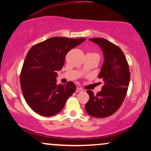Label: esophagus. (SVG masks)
<instances>
[{"mask_svg": "<svg viewBox=\"0 0 151 151\" xmlns=\"http://www.w3.org/2000/svg\"><path fill=\"white\" fill-rule=\"evenodd\" d=\"M81 91H83V89H81V87H77V89H76V92H81Z\"/></svg>", "mask_w": 151, "mask_h": 151, "instance_id": "1", "label": "esophagus"}]
</instances>
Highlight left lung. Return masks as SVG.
<instances>
[{"label": "left lung", "mask_w": 151, "mask_h": 151, "mask_svg": "<svg viewBox=\"0 0 151 151\" xmlns=\"http://www.w3.org/2000/svg\"><path fill=\"white\" fill-rule=\"evenodd\" d=\"M89 41L101 47L104 62L99 77L104 85L96 95L87 90L89 99L85 105L88 114L96 118L112 115L120 108L126 97L130 81V72L125 55L119 47L104 38H91Z\"/></svg>", "instance_id": "obj_1"}]
</instances>
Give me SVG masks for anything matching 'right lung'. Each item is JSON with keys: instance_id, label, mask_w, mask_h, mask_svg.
<instances>
[{"instance_id": "1", "label": "right lung", "mask_w": 151, "mask_h": 151, "mask_svg": "<svg viewBox=\"0 0 151 151\" xmlns=\"http://www.w3.org/2000/svg\"><path fill=\"white\" fill-rule=\"evenodd\" d=\"M86 39L54 37L28 51L20 74V86L27 104L39 115H56L75 91L72 81L57 84V72L63 67L67 53Z\"/></svg>"}]
</instances>
